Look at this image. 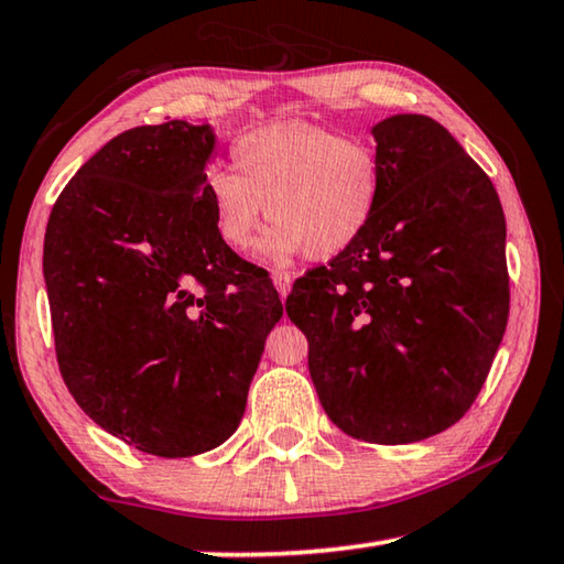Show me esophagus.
<instances>
[{
	"label": "esophagus",
	"instance_id": "34e87169",
	"mask_svg": "<svg viewBox=\"0 0 564 564\" xmlns=\"http://www.w3.org/2000/svg\"><path fill=\"white\" fill-rule=\"evenodd\" d=\"M273 285H275V291H279L281 295H289V291H291V283H293V279H291V273L289 271H273Z\"/></svg>",
	"mask_w": 564,
	"mask_h": 564
}]
</instances>
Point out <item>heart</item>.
<instances>
[{
  "label": "heart",
  "instance_id": "heart-1",
  "mask_svg": "<svg viewBox=\"0 0 564 564\" xmlns=\"http://www.w3.org/2000/svg\"><path fill=\"white\" fill-rule=\"evenodd\" d=\"M234 174L212 169L204 196L218 241L243 253L265 212L273 228L261 256L285 263L305 251L328 261L366 234L383 188L376 149L305 121H281L246 133L231 149Z\"/></svg>",
  "mask_w": 564,
  "mask_h": 564
}]
</instances>
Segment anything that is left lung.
I'll list each match as a JSON object with an SVG mask.
<instances>
[{
  "label": "left lung",
  "mask_w": 564,
  "mask_h": 564,
  "mask_svg": "<svg viewBox=\"0 0 564 564\" xmlns=\"http://www.w3.org/2000/svg\"><path fill=\"white\" fill-rule=\"evenodd\" d=\"M383 169L376 216L305 273L285 313L308 338L326 415L366 443L447 431L480 393L510 311L505 214L488 174L423 113L370 129Z\"/></svg>",
  "instance_id": "obj_1"
}]
</instances>
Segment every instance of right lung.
Listing matches in <instances>:
<instances>
[{
    "instance_id": "obj_1",
    "label": "right lung",
    "mask_w": 564,
    "mask_h": 564,
    "mask_svg": "<svg viewBox=\"0 0 564 564\" xmlns=\"http://www.w3.org/2000/svg\"><path fill=\"white\" fill-rule=\"evenodd\" d=\"M214 149L208 123L119 133L64 186L44 236L66 388L99 427L159 457L214 451L236 433L283 316L269 273L214 231Z\"/></svg>"
}]
</instances>
